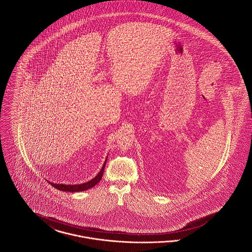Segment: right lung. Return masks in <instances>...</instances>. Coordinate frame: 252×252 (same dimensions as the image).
Masks as SVG:
<instances>
[{
	"label": "right lung",
	"mask_w": 252,
	"mask_h": 252,
	"mask_svg": "<svg viewBox=\"0 0 252 252\" xmlns=\"http://www.w3.org/2000/svg\"><path fill=\"white\" fill-rule=\"evenodd\" d=\"M107 158L105 159V162L103 163V166L101 168V170L99 171V172L94 177L93 179H91L90 181L88 182H85V183H82V184H78V185H65V184H57V183H52V182H49L51 185L53 186L54 188H56L57 189H60V190H63V191H67V192H76V191H84V190H87L91 188H93L94 186L96 185L100 179L102 178V174L104 172V167H105V164H106Z\"/></svg>",
	"instance_id": "add662e5"
}]
</instances>
